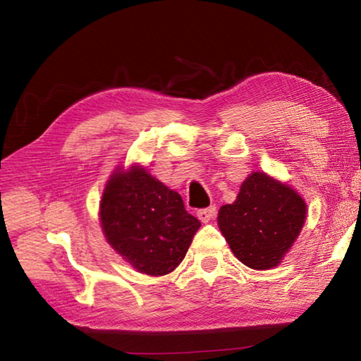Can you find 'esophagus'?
Returning a JSON list of instances; mask_svg holds the SVG:
<instances>
[{"label":"esophagus","instance_id":"1","mask_svg":"<svg viewBox=\"0 0 361 361\" xmlns=\"http://www.w3.org/2000/svg\"><path fill=\"white\" fill-rule=\"evenodd\" d=\"M216 215V207L212 205V207H207V209H200L197 210V218L200 219L202 223H209L210 219Z\"/></svg>","mask_w":361,"mask_h":361}]
</instances>
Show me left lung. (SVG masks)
Here are the masks:
<instances>
[{"instance_id":"1","label":"left lung","mask_w":361,"mask_h":361,"mask_svg":"<svg viewBox=\"0 0 361 361\" xmlns=\"http://www.w3.org/2000/svg\"><path fill=\"white\" fill-rule=\"evenodd\" d=\"M305 202L295 189L264 172L242 183L235 202L223 205L218 226L243 264L266 271L282 262L305 219Z\"/></svg>"}]
</instances>
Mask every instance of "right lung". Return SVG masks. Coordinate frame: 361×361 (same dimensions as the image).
<instances>
[{"label": "right lung", "instance_id": "add662e5", "mask_svg": "<svg viewBox=\"0 0 361 361\" xmlns=\"http://www.w3.org/2000/svg\"><path fill=\"white\" fill-rule=\"evenodd\" d=\"M106 240L146 276H166L186 256L200 221L189 215L178 192L142 166L116 170L100 204Z\"/></svg>", "mask_w": 361, "mask_h": 361}]
</instances>
